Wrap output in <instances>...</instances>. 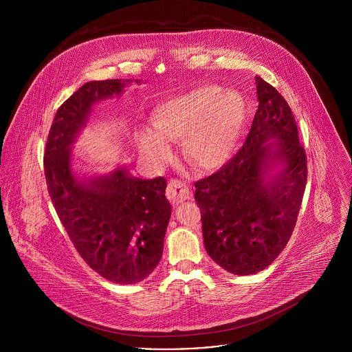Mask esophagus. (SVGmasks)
<instances>
[{
    "mask_svg": "<svg viewBox=\"0 0 352 352\" xmlns=\"http://www.w3.org/2000/svg\"><path fill=\"white\" fill-rule=\"evenodd\" d=\"M166 195H167V199L170 200L173 205L182 204V202H185V200L190 199L189 188L184 182H181L178 179L170 181V184L167 186Z\"/></svg>",
    "mask_w": 352,
    "mask_h": 352,
    "instance_id": "34e87169",
    "label": "esophagus"
}]
</instances>
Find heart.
Wrapping results in <instances>:
<instances>
[{"label":"heart","mask_w":352,"mask_h":352,"mask_svg":"<svg viewBox=\"0 0 352 352\" xmlns=\"http://www.w3.org/2000/svg\"><path fill=\"white\" fill-rule=\"evenodd\" d=\"M245 120L246 103L238 91L202 86L160 103L150 118L153 131L140 129L136 143L144 157L162 162L170 153L166 140H184L190 164L212 171L235 153Z\"/></svg>","instance_id":"1"}]
</instances>
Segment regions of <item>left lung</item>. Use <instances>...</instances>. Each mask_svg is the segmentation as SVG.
Returning a JSON list of instances; mask_svg holds the SVG:
<instances>
[{
    "label": "left lung",
    "mask_w": 352,
    "mask_h": 352,
    "mask_svg": "<svg viewBox=\"0 0 352 352\" xmlns=\"http://www.w3.org/2000/svg\"><path fill=\"white\" fill-rule=\"evenodd\" d=\"M258 110L236 156L195 184L204 242L224 270L248 276L273 263L296 223L307 182L305 150L283 96L256 76Z\"/></svg>",
    "instance_id": "8db88e82"
}]
</instances>
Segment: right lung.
<instances>
[{
    "instance_id": "right-lung-1",
    "label": "right lung",
    "mask_w": 352,
    "mask_h": 352,
    "mask_svg": "<svg viewBox=\"0 0 352 352\" xmlns=\"http://www.w3.org/2000/svg\"><path fill=\"white\" fill-rule=\"evenodd\" d=\"M131 83L91 80L79 87L58 109L44 153L48 192L71 241L96 273L116 284L139 283L159 265L171 217L167 182L133 177L121 164L107 174L79 173L72 152L94 106L120 97Z\"/></svg>"
}]
</instances>
